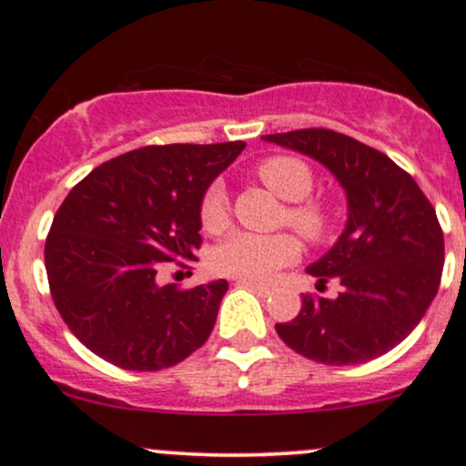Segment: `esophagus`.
<instances>
[{"label": "esophagus", "instance_id": "1", "mask_svg": "<svg viewBox=\"0 0 466 466\" xmlns=\"http://www.w3.org/2000/svg\"><path fill=\"white\" fill-rule=\"evenodd\" d=\"M237 285L238 287H243V289H249V291H254L256 296H260V298H267L271 293V289L269 287H263V285H256V282H248V280H237Z\"/></svg>", "mask_w": 466, "mask_h": 466}]
</instances>
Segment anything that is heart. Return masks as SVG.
Listing matches in <instances>:
<instances>
[{
	"label": "heart",
	"instance_id": "1",
	"mask_svg": "<svg viewBox=\"0 0 466 466\" xmlns=\"http://www.w3.org/2000/svg\"><path fill=\"white\" fill-rule=\"evenodd\" d=\"M256 175L271 192L289 201L282 223L291 226L309 243H319L333 229V212L329 203L313 199V173L302 159L274 155L256 166ZM201 223L208 232L226 228L229 215L228 192L221 184H212L201 199ZM300 245L291 234L237 232L212 251L210 265L217 274L248 282H267L282 267L296 263Z\"/></svg>",
	"mask_w": 466,
	"mask_h": 466
}]
</instances>
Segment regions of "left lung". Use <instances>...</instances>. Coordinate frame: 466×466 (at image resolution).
Returning a JSON list of instances; mask_svg holds the SVG:
<instances>
[{"mask_svg":"<svg viewBox=\"0 0 466 466\" xmlns=\"http://www.w3.org/2000/svg\"><path fill=\"white\" fill-rule=\"evenodd\" d=\"M324 164L349 199V221L309 274L339 296H302L296 319L276 324L289 349L326 366L386 355L408 337L441 287L445 238L430 199L386 153L330 129L263 136Z\"/></svg>","mask_w":466,"mask_h":466,"instance_id":"obj_1","label":"left lung"}]
</instances>
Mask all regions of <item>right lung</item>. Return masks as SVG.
<instances>
[{
	"mask_svg": "<svg viewBox=\"0 0 466 466\" xmlns=\"http://www.w3.org/2000/svg\"><path fill=\"white\" fill-rule=\"evenodd\" d=\"M245 142L144 147L80 179L52 221L46 271L67 329L125 370L184 361L215 329L226 280L159 287L162 267L195 260L201 199Z\"/></svg>",
	"mask_w": 466,
	"mask_h": 466,
	"instance_id": "1",
	"label": "right lung"
}]
</instances>
